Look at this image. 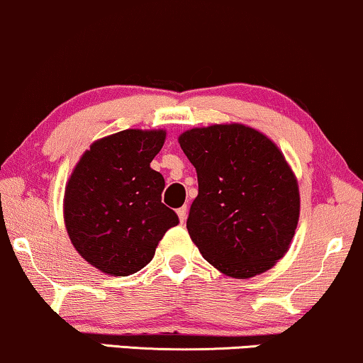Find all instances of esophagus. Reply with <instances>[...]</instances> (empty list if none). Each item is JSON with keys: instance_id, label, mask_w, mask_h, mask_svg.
Wrapping results in <instances>:
<instances>
[{"instance_id": "obj_1", "label": "esophagus", "mask_w": 363, "mask_h": 363, "mask_svg": "<svg viewBox=\"0 0 363 363\" xmlns=\"http://www.w3.org/2000/svg\"><path fill=\"white\" fill-rule=\"evenodd\" d=\"M177 216H179V221L184 223L187 219V206H182V208L177 209Z\"/></svg>"}]
</instances>
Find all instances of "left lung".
Returning <instances> with one entry per match:
<instances>
[{
  "label": "left lung",
  "mask_w": 363,
  "mask_h": 363,
  "mask_svg": "<svg viewBox=\"0 0 363 363\" xmlns=\"http://www.w3.org/2000/svg\"><path fill=\"white\" fill-rule=\"evenodd\" d=\"M179 144L197 172L187 231L203 258L240 279L274 266L300 216L298 182L281 150L242 123L191 128Z\"/></svg>",
  "instance_id": "obj_1"
}]
</instances>
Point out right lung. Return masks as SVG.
<instances>
[{
	"instance_id": "add662e5",
	"label": "right lung",
	"mask_w": 363,
	"mask_h": 363,
	"mask_svg": "<svg viewBox=\"0 0 363 363\" xmlns=\"http://www.w3.org/2000/svg\"><path fill=\"white\" fill-rule=\"evenodd\" d=\"M164 130H128L90 145L73 169L63 199L67 233L82 258L112 277L134 274L154 258L177 214L162 204V174L150 162Z\"/></svg>"
}]
</instances>
